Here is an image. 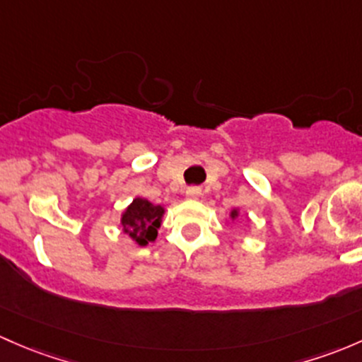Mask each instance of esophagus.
<instances>
[{
    "mask_svg": "<svg viewBox=\"0 0 362 362\" xmlns=\"http://www.w3.org/2000/svg\"><path fill=\"white\" fill-rule=\"evenodd\" d=\"M185 196H187L189 199H197V197L201 196V189L199 187H189L187 191H185Z\"/></svg>",
    "mask_w": 362,
    "mask_h": 362,
    "instance_id": "1",
    "label": "esophagus"
}]
</instances>
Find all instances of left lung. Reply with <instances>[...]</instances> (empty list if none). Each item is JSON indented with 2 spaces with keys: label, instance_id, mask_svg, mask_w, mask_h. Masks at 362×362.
<instances>
[{
  "label": "left lung",
  "instance_id": "left-lung-1",
  "mask_svg": "<svg viewBox=\"0 0 362 362\" xmlns=\"http://www.w3.org/2000/svg\"><path fill=\"white\" fill-rule=\"evenodd\" d=\"M238 215H239V210H232V211H230V218H232V220L238 218Z\"/></svg>",
  "mask_w": 362,
  "mask_h": 362
}]
</instances>
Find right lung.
<instances>
[{"label": "right lung", "mask_w": 362, "mask_h": 362, "mask_svg": "<svg viewBox=\"0 0 362 362\" xmlns=\"http://www.w3.org/2000/svg\"><path fill=\"white\" fill-rule=\"evenodd\" d=\"M165 208L152 204L144 197H135L130 206L121 215L123 232L130 235L139 246H146L158 238V229L161 227Z\"/></svg>", "instance_id": "add662e5"}]
</instances>
